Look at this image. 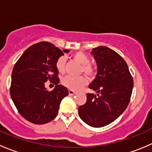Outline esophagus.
Listing matches in <instances>:
<instances>
[{
    "label": "esophagus",
    "mask_w": 152,
    "mask_h": 152,
    "mask_svg": "<svg viewBox=\"0 0 152 152\" xmlns=\"http://www.w3.org/2000/svg\"><path fill=\"white\" fill-rule=\"evenodd\" d=\"M68 93H69V95H70V96H73V95L76 94V92L74 91V90H69Z\"/></svg>",
    "instance_id": "1"
}]
</instances>
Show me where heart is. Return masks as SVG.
<instances>
[{
	"instance_id": "heart-1",
	"label": "heart",
	"mask_w": 152,
	"mask_h": 152,
	"mask_svg": "<svg viewBox=\"0 0 152 152\" xmlns=\"http://www.w3.org/2000/svg\"><path fill=\"white\" fill-rule=\"evenodd\" d=\"M73 58L76 61L81 64L82 71L88 76H93L96 72V69L92 65L90 64V58L82 51L76 52L73 54ZM56 68L57 71L60 73H63L65 69V58L64 56H60L57 59L56 62ZM88 82V79L86 76H82L75 77V76H67L64 78L62 81V85L67 88L73 90H79L83 86L86 85Z\"/></svg>"
}]
</instances>
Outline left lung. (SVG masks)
Returning <instances> with one entry per match:
<instances>
[{"label": "left lung", "instance_id": "8db88e82", "mask_svg": "<svg viewBox=\"0 0 152 152\" xmlns=\"http://www.w3.org/2000/svg\"><path fill=\"white\" fill-rule=\"evenodd\" d=\"M97 74L89 88L97 95L87 94V102L79 107V115L90 126H104L125 111L133 89V79L124 59L106 46L93 48Z\"/></svg>", "mask_w": 152, "mask_h": 152}]
</instances>
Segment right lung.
Listing matches in <instances>:
<instances>
[{"label":"right lung","mask_w":152,"mask_h":152,"mask_svg":"<svg viewBox=\"0 0 152 152\" xmlns=\"http://www.w3.org/2000/svg\"><path fill=\"white\" fill-rule=\"evenodd\" d=\"M53 44L40 42L24 51L12 73L10 95L20 114L28 121L44 124L56 118L59 104L68 95L65 87L59 85L56 62L64 53ZM47 80L56 85L52 91L45 87Z\"/></svg>","instance_id":"right-lung-1"}]
</instances>
